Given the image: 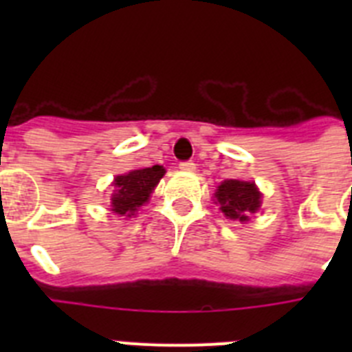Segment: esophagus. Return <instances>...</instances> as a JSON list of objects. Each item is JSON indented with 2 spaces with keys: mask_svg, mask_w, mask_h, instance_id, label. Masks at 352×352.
I'll return each mask as SVG.
<instances>
[{
  "mask_svg": "<svg viewBox=\"0 0 352 352\" xmlns=\"http://www.w3.org/2000/svg\"><path fill=\"white\" fill-rule=\"evenodd\" d=\"M179 169L185 170V173H192V170H195V164L192 160L179 162Z\"/></svg>",
  "mask_w": 352,
  "mask_h": 352,
  "instance_id": "esophagus-1",
  "label": "esophagus"
}]
</instances>
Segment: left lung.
Instances as JSON below:
<instances>
[{
	"label": "left lung",
	"instance_id": "8db88e82",
	"mask_svg": "<svg viewBox=\"0 0 352 352\" xmlns=\"http://www.w3.org/2000/svg\"><path fill=\"white\" fill-rule=\"evenodd\" d=\"M263 194L254 182H239V179H226L217 186L214 201L220 204V211L227 219L248 222L252 213H257L261 208Z\"/></svg>",
	"mask_w": 352,
	"mask_h": 352
}]
</instances>
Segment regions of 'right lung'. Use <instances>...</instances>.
Masks as SVG:
<instances>
[{
	"mask_svg": "<svg viewBox=\"0 0 352 352\" xmlns=\"http://www.w3.org/2000/svg\"><path fill=\"white\" fill-rule=\"evenodd\" d=\"M166 169L162 166L135 169L123 176H116L113 182V195H111V211L120 217H133L135 211L148 203L149 195L155 190Z\"/></svg>",
	"mask_w": 352,
	"mask_h": 352,
	"instance_id": "right-lung-1",
	"label": "right lung"
}]
</instances>
